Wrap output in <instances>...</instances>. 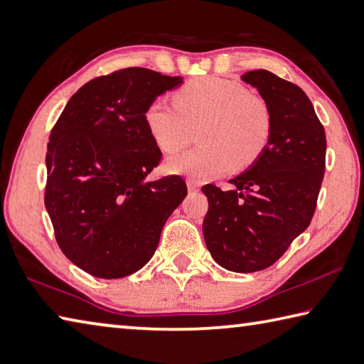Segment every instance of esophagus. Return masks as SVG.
Returning <instances> with one entry per match:
<instances>
[{
    "label": "esophagus",
    "mask_w": 364,
    "mask_h": 364,
    "mask_svg": "<svg viewBox=\"0 0 364 364\" xmlns=\"http://www.w3.org/2000/svg\"><path fill=\"white\" fill-rule=\"evenodd\" d=\"M187 187H188L190 191H198V190H200V183H198L196 181L188 179V181H187Z\"/></svg>",
    "instance_id": "1"
}]
</instances>
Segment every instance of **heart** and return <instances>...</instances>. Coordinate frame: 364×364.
<instances>
[{"label": "heart", "mask_w": 364, "mask_h": 364, "mask_svg": "<svg viewBox=\"0 0 364 364\" xmlns=\"http://www.w3.org/2000/svg\"><path fill=\"white\" fill-rule=\"evenodd\" d=\"M174 104L154 100L144 122L161 152L173 154L187 146L200 127L201 146L171 156L169 173L195 179H214L235 166L255 163L272 136V112L259 95L235 80L191 79L174 93Z\"/></svg>", "instance_id": "b5f03b06"}]
</instances>
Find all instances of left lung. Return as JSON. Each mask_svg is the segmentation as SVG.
Listing matches in <instances>:
<instances>
[{
	"label": "left lung",
	"instance_id": "left-lung-1",
	"mask_svg": "<svg viewBox=\"0 0 364 364\" xmlns=\"http://www.w3.org/2000/svg\"><path fill=\"white\" fill-rule=\"evenodd\" d=\"M241 79L272 112V136L259 159L231 179V190L201 188L209 209L203 235L212 258L232 272L274 264L307 226L325 176L326 136L307 95L266 70Z\"/></svg>",
	"mask_w": 364,
	"mask_h": 364
}]
</instances>
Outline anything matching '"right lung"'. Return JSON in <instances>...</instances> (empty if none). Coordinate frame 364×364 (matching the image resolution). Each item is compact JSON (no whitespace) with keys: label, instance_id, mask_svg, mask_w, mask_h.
Masks as SVG:
<instances>
[{"label":"right lung","instance_id":"1","mask_svg":"<svg viewBox=\"0 0 364 364\" xmlns=\"http://www.w3.org/2000/svg\"><path fill=\"white\" fill-rule=\"evenodd\" d=\"M181 84L179 75L125 68L80 87L55 123L46 154V209L61 252L95 277L141 269L187 196L179 176L146 181L161 152L144 112Z\"/></svg>","mask_w":364,"mask_h":364}]
</instances>
